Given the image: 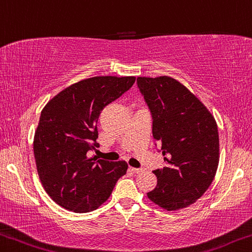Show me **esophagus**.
<instances>
[{
  "instance_id": "obj_1",
  "label": "esophagus",
  "mask_w": 252,
  "mask_h": 252,
  "mask_svg": "<svg viewBox=\"0 0 252 252\" xmlns=\"http://www.w3.org/2000/svg\"><path fill=\"white\" fill-rule=\"evenodd\" d=\"M128 170H129V171H131V172H134V173H139V172L143 171L142 169H139V168H131V166H129Z\"/></svg>"
}]
</instances>
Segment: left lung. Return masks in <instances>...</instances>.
<instances>
[{
  "instance_id": "left-lung-1",
  "label": "left lung",
  "mask_w": 252,
  "mask_h": 252,
  "mask_svg": "<svg viewBox=\"0 0 252 252\" xmlns=\"http://www.w3.org/2000/svg\"><path fill=\"white\" fill-rule=\"evenodd\" d=\"M152 116L154 144L165 165L154 170L158 185L148 197L166 211L185 208L210 187L219 165L215 119L187 88L169 76L137 77Z\"/></svg>"
}]
</instances>
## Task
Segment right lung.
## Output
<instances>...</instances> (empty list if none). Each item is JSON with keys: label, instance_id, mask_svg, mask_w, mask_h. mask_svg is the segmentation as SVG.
Returning <instances> with one entry per match:
<instances>
[{"label": "right lung", "instance_id": "1", "mask_svg": "<svg viewBox=\"0 0 252 252\" xmlns=\"http://www.w3.org/2000/svg\"><path fill=\"white\" fill-rule=\"evenodd\" d=\"M134 76H95L72 84L41 111L33 153L45 190L68 211L87 213L109 198L127 171L125 161L88 158L96 143V122L107 104L133 87Z\"/></svg>", "mask_w": 252, "mask_h": 252}]
</instances>
